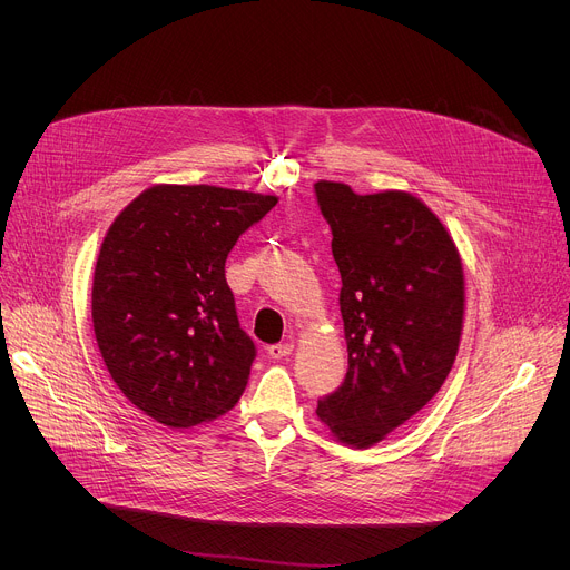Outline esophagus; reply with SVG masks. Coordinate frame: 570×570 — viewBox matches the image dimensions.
<instances>
[{
  "instance_id": "esophagus-1",
  "label": "esophagus",
  "mask_w": 570,
  "mask_h": 570,
  "mask_svg": "<svg viewBox=\"0 0 570 570\" xmlns=\"http://www.w3.org/2000/svg\"><path fill=\"white\" fill-rule=\"evenodd\" d=\"M293 347H295V345L288 343V341H286V343L271 345V347H268V356H271V358H284V356H288V354L293 352Z\"/></svg>"
}]
</instances>
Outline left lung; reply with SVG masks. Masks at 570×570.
Here are the masks:
<instances>
[{"label": "left lung", "mask_w": 570, "mask_h": 570, "mask_svg": "<svg viewBox=\"0 0 570 570\" xmlns=\"http://www.w3.org/2000/svg\"><path fill=\"white\" fill-rule=\"evenodd\" d=\"M341 271L347 374L317 417L356 449L411 420L446 381L462 332L464 275L440 218L415 196L313 185Z\"/></svg>", "instance_id": "left-lung-1"}]
</instances>
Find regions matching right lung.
I'll list each match as a JSON object with an SVG mask.
<instances>
[{
	"label": "right lung",
	"instance_id": "add662e5",
	"mask_svg": "<svg viewBox=\"0 0 570 570\" xmlns=\"http://www.w3.org/2000/svg\"><path fill=\"white\" fill-rule=\"evenodd\" d=\"M275 196L157 185L110 225L92 322L119 390L155 422L189 429L234 409L257 347L240 330L225 259Z\"/></svg>",
	"mask_w": 570,
	"mask_h": 570
}]
</instances>
